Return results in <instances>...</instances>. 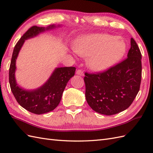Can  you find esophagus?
I'll return each instance as SVG.
<instances>
[{
  "label": "esophagus",
  "mask_w": 153,
  "mask_h": 153,
  "mask_svg": "<svg viewBox=\"0 0 153 153\" xmlns=\"http://www.w3.org/2000/svg\"><path fill=\"white\" fill-rule=\"evenodd\" d=\"M76 74L77 75H79L81 76H84V73H83V71L82 70H77V71L76 72Z\"/></svg>",
  "instance_id": "1"
}]
</instances>
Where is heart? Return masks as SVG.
Masks as SVG:
<instances>
[{"mask_svg":"<svg viewBox=\"0 0 153 153\" xmlns=\"http://www.w3.org/2000/svg\"><path fill=\"white\" fill-rule=\"evenodd\" d=\"M125 51V42L105 34H91L81 38L76 48L78 55L88 57V65L95 71L109 68L121 59Z\"/></svg>","mask_w":153,"mask_h":153,"instance_id":"heart-1","label":"heart"}]
</instances>
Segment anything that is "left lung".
I'll return each mask as SVG.
<instances>
[{
  "mask_svg": "<svg viewBox=\"0 0 153 153\" xmlns=\"http://www.w3.org/2000/svg\"><path fill=\"white\" fill-rule=\"evenodd\" d=\"M130 44L123 61L102 72L85 73V98L96 112L117 114L129 108L136 97L141 81V53L132 38Z\"/></svg>",
  "mask_w": 153,
  "mask_h": 153,
  "instance_id": "left-lung-1",
  "label": "left lung"
}]
</instances>
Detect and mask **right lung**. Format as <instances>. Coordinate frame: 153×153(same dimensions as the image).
Here are the masks:
<instances>
[{"label": "right lung", "mask_w": 153, "mask_h": 153, "mask_svg": "<svg viewBox=\"0 0 153 153\" xmlns=\"http://www.w3.org/2000/svg\"><path fill=\"white\" fill-rule=\"evenodd\" d=\"M54 27V25H50L46 28L31 27L17 42L12 53L9 69L10 88L19 104L34 114L40 115L53 111L59 105L67 83L76 72V68L72 66L56 68L47 82L34 91H25L17 86L15 79L16 60L25 40Z\"/></svg>", "instance_id": "right-lung-1"}]
</instances>
